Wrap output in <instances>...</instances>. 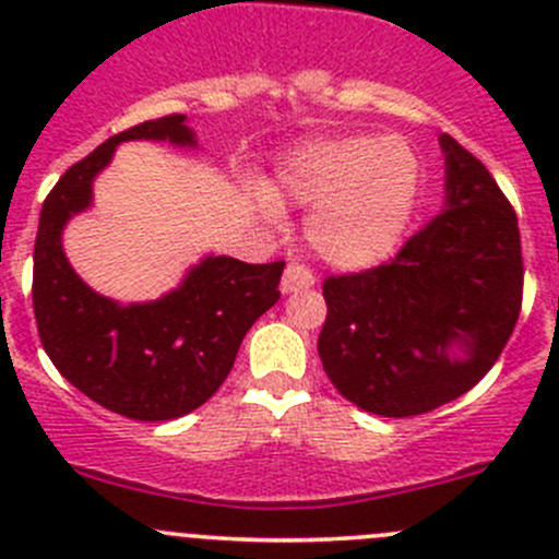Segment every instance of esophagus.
I'll return each instance as SVG.
<instances>
[{"mask_svg": "<svg viewBox=\"0 0 559 559\" xmlns=\"http://www.w3.org/2000/svg\"><path fill=\"white\" fill-rule=\"evenodd\" d=\"M313 273L302 264H289L284 270V278H281V292L284 295H292V292H302V289H311L313 286Z\"/></svg>", "mask_w": 559, "mask_h": 559, "instance_id": "obj_1", "label": "esophagus"}]
</instances>
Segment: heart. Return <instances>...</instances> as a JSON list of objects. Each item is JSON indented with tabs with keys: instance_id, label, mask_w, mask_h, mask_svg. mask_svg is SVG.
I'll list each match as a JSON object with an SVG mask.
<instances>
[{
	"instance_id": "obj_1",
	"label": "heart",
	"mask_w": 559,
	"mask_h": 559,
	"mask_svg": "<svg viewBox=\"0 0 559 559\" xmlns=\"http://www.w3.org/2000/svg\"><path fill=\"white\" fill-rule=\"evenodd\" d=\"M278 183L286 197L313 205L306 238L326 264L368 270L403 243L419 200L421 167L405 140L354 134L295 148L281 165ZM253 197L267 216L278 213L270 189L259 186Z\"/></svg>"
}]
</instances>
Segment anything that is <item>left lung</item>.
Masks as SVG:
<instances>
[{"label":"left lung","mask_w":559,"mask_h":559,"mask_svg":"<svg viewBox=\"0 0 559 559\" xmlns=\"http://www.w3.org/2000/svg\"><path fill=\"white\" fill-rule=\"evenodd\" d=\"M443 207L389 264L324 281L319 357L332 386L379 416H419L498 362L522 308L516 213L454 138Z\"/></svg>","instance_id":"1"}]
</instances>
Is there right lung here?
Here are the masks:
<instances>
[{
	"label": "right lung",
	"mask_w": 559,
	"mask_h": 559,
	"mask_svg": "<svg viewBox=\"0 0 559 559\" xmlns=\"http://www.w3.org/2000/svg\"><path fill=\"white\" fill-rule=\"evenodd\" d=\"M127 140L197 148L186 116H165L112 134L61 175L39 213L32 300L39 341L72 386L127 419L167 421L200 408L224 384L246 332L278 302L284 262L211 253L159 300L123 306L94 292L72 270L61 235L92 207L94 178Z\"/></svg>",
	"instance_id": "add662e5"
}]
</instances>
